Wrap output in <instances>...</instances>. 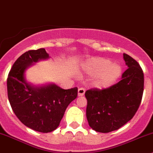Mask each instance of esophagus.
I'll list each match as a JSON object with an SVG mask.
<instances>
[{"instance_id":"obj_1","label":"esophagus","mask_w":153,"mask_h":153,"mask_svg":"<svg viewBox=\"0 0 153 153\" xmlns=\"http://www.w3.org/2000/svg\"><path fill=\"white\" fill-rule=\"evenodd\" d=\"M85 93V89L84 88H79L78 90V96H83Z\"/></svg>"}]
</instances>
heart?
I'll return each instance as SVG.
<instances>
[{
	"instance_id": "obj_1",
	"label": "heart",
	"mask_w": 153,
	"mask_h": 153,
	"mask_svg": "<svg viewBox=\"0 0 153 153\" xmlns=\"http://www.w3.org/2000/svg\"><path fill=\"white\" fill-rule=\"evenodd\" d=\"M84 70L94 75L93 84L98 88H108L117 82L122 74L121 65L102 57H95L86 61Z\"/></svg>"
}]
</instances>
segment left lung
I'll return each mask as SVG.
<instances>
[{
	"label": "left lung",
	"mask_w": 153,
	"mask_h": 153,
	"mask_svg": "<svg viewBox=\"0 0 153 153\" xmlns=\"http://www.w3.org/2000/svg\"><path fill=\"white\" fill-rule=\"evenodd\" d=\"M128 69L121 80L107 89H91L85 92L87 99L86 118L96 132L117 130L130 121L136 113L143 92V73L132 57L124 53Z\"/></svg>",
	"instance_id": "8db88e82"
}]
</instances>
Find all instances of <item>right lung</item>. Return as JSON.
I'll return each instance as SVG.
<instances>
[{
    "label": "right lung",
    "mask_w": 153,
    "mask_h": 153,
    "mask_svg": "<svg viewBox=\"0 0 153 153\" xmlns=\"http://www.w3.org/2000/svg\"><path fill=\"white\" fill-rule=\"evenodd\" d=\"M49 58L45 49L29 50L14 63L7 78L10 105L25 126L40 132L57 129L68 105L78 96V88L64 89L53 83L35 86L26 79V71Z\"/></svg>",
    "instance_id": "1"
}]
</instances>
